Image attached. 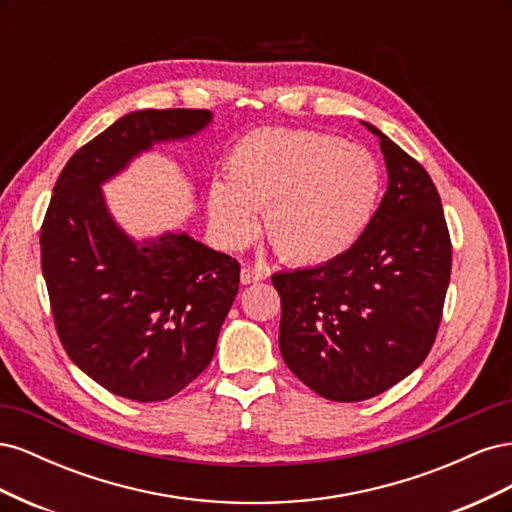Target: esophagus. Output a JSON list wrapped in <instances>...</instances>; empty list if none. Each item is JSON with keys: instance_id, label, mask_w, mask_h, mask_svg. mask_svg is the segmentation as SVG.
Returning a JSON list of instances; mask_svg holds the SVG:
<instances>
[{"instance_id": "34e87169", "label": "esophagus", "mask_w": 512, "mask_h": 512, "mask_svg": "<svg viewBox=\"0 0 512 512\" xmlns=\"http://www.w3.org/2000/svg\"><path fill=\"white\" fill-rule=\"evenodd\" d=\"M267 280V273L256 267H241V284H254Z\"/></svg>"}]
</instances>
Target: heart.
Listing matches in <instances>:
<instances>
[{"label": "heart", "mask_w": 512, "mask_h": 512, "mask_svg": "<svg viewBox=\"0 0 512 512\" xmlns=\"http://www.w3.org/2000/svg\"><path fill=\"white\" fill-rule=\"evenodd\" d=\"M224 179L207 192L215 235L243 247L262 211L267 241L294 267L329 265L350 252L382 192L380 166L367 149L316 130L247 132L228 151Z\"/></svg>", "instance_id": "heart-1"}]
</instances>
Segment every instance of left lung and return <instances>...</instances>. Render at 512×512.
<instances>
[{
  "label": "left lung",
  "instance_id": "1",
  "mask_svg": "<svg viewBox=\"0 0 512 512\" xmlns=\"http://www.w3.org/2000/svg\"><path fill=\"white\" fill-rule=\"evenodd\" d=\"M389 188L350 252L273 275L282 359L331 401H363L425 361L436 339L453 247L427 170L376 126Z\"/></svg>",
  "mask_w": 512,
  "mask_h": 512
}]
</instances>
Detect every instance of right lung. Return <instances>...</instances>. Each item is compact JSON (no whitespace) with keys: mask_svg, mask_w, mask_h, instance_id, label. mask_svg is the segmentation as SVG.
Returning a JSON list of instances; mask_svg holds the SVG:
<instances>
[{"mask_svg":"<svg viewBox=\"0 0 512 512\" xmlns=\"http://www.w3.org/2000/svg\"><path fill=\"white\" fill-rule=\"evenodd\" d=\"M209 121L205 108L121 117L68 160L40 230L61 346L106 391L143 404L177 395L211 363L241 269L185 232L136 243L100 185L153 143L181 141Z\"/></svg>","mask_w":512,"mask_h":512,"instance_id":"add662e5","label":"right lung"}]
</instances>
